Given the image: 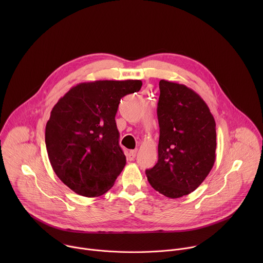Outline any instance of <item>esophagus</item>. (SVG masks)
<instances>
[{
	"label": "esophagus",
	"instance_id": "esophagus-1",
	"mask_svg": "<svg viewBox=\"0 0 263 263\" xmlns=\"http://www.w3.org/2000/svg\"><path fill=\"white\" fill-rule=\"evenodd\" d=\"M135 156H136V149H131V151H129V153L127 154V157H128V159H129L130 161L134 160Z\"/></svg>",
	"mask_w": 263,
	"mask_h": 263
}]
</instances>
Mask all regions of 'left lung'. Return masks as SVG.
Masks as SVG:
<instances>
[{
	"mask_svg": "<svg viewBox=\"0 0 263 263\" xmlns=\"http://www.w3.org/2000/svg\"><path fill=\"white\" fill-rule=\"evenodd\" d=\"M159 89L158 161L145 174L155 191L177 199L196 191L213 167L215 121L193 89L166 80Z\"/></svg>",
	"mask_w": 263,
	"mask_h": 263,
	"instance_id": "left-lung-1",
	"label": "left lung"
}]
</instances>
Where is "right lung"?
Masks as SVG:
<instances>
[{
	"mask_svg": "<svg viewBox=\"0 0 263 263\" xmlns=\"http://www.w3.org/2000/svg\"><path fill=\"white\" fill-rule=\"evenodd\" d=\"M140 80H100L71 87L53 107L46 146L57 177L76 194L96 198L114 186L126 165L116 115Z\"/></svg>",
	"mask_w": 263,
	"mask_h": 263,
	"instance_id": "add662e5",
	"label": "right lung"
}]
</instances>
